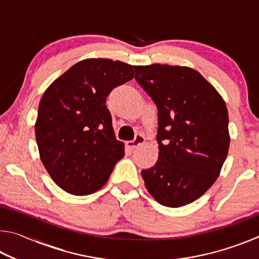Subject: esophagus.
<instances>
[{
	"label": "esophagus",
	"instance_id": "1",
	"mask_svg": "<svg viewBox=\"0 0 259 259\" xmlns=\"http://www.w3.org/2000/svg\"><path fill=\"white\" fill-rule=\"evenodd\" d=\"M144 143H145V137H144L143 135L138 134V135H136V137H135L134 140H129V142H126L125 145H126V147H129V148H136V147H138L140 145H143Z\"/></svg>",
	"mask_w": 259,
	"mask_h": 259
}]
</instances>
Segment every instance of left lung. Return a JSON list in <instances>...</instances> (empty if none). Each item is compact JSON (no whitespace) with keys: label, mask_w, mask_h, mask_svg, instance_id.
Here are the masks:
<instances>
[{"label":"left lung","mask_w":259,"mask_h":259,"mask_svg":"<svg viewBox=\"0 0 259 259\" xmlns=\"http://www.w3.org/2000/svg\"><path fill=\"white\" fill-rule=\"evenodd\" d=\"M135 78L157 107L159 159L142 170L157 202L178 208L216 182L230 147L229 113L218 91L195 69L134 66Z\"/></svg>","instance_id":"1"}]
</instances>
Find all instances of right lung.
I'll return each mask as SVG.
<instances>
[{"instance_id":"1","label":"right lung","mask_w":259,"mask_h":259,"mask_svg":"<svg viewBox=\"0 0 259 259\" xmlns=\"http://www.w3.org/2000/svg\"><path fill=\"white\" fill-rule=\"evenodd\" d=\"M122 61L84 59L51 83L38 105L35 136L48 174L65 192L88 195L102 188L124 156L106 98L133 80Z\"/></svg>"}]
</instances>
